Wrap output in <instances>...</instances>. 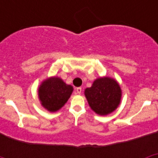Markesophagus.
Listing matches in <instances>:
<instances>
[{"mask_svg":"<svg viewBox=\"0 0 158 158\" xmlns=\"http://www.w3.org/2000/svg\"><path fill=\"white\" fill-rule=\"evenodd\" d=\"M76 92H77V93H78V94H81V92H82L81 88V87L77 88V89H76Z\"/></svg>","mask_w":158,"mask_h":158,"instance_id":"1","label":"esophagus"}]
</instances>
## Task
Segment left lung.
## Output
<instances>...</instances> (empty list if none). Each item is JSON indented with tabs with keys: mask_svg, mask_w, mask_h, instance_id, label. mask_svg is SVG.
I'll return each instance as SVG.
<instances>
[{
	"mask_svg": "<svg viewBox=\"0 0 158 158\" xmlns=\"http://www.w3.org/2000/svg\"><path fill=\"white\" fill-rule=\"evenodd\" d=\"M85 96L91 109L99 115H107L115 111L121 102L122 90L115 79L110 77L96 78Z\"/></svg>",
	"mask_w": 158,
	"mask_h": 158,
	"instance_id": "1",
	"label": "left lung"
}]
</instances>
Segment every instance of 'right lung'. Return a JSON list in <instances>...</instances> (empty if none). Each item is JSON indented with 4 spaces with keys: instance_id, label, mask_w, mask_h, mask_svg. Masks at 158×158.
Returning a JSON list of instances; mask_svg holds the SVG:
<instances>
[{
    "instance_id": "1",
    "label": "right lung",
    "mask_w": 158,
    "mask_h": 158,
    "mask_svg": "<svg viewBox=\"0 0 158 158\" xmlns=\"http://www.w3.org/2000/svg\"><path fill=\"white\" fill-rule=\"evenodd\" d=\"M73 91V87L67 85L62 78L50 77L43 81L38 89L40 104L50 112H55L65 105Z\"/></svg>"
}]
</instances>
